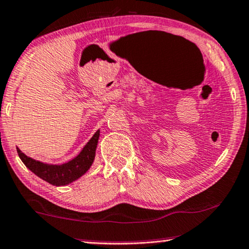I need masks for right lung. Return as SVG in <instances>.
<instances>
[{
    "mask_svg": "<svg viewBox=\"0 0 249 249\" xmlns=\"http://www.w3.org/2000/svg\"><path fill=\"white\" fill-rule=\"evenodd\" d=\"M99 137H100V130L95 132L91 140L84 145L82 151L75 158L61 165L45 164L35 160L21 152L19 148H17V152H18L22 163L33 173L41 178L42 180L49 182L50 184L60 187V185H66L76 181L90 170L95 157V149L98 145Z\"/></svg>",
    "mask_w": 249,
    "mask_h": 249,
    "instance_id": "1",
    "label": "right lung"
}]
</instances>
